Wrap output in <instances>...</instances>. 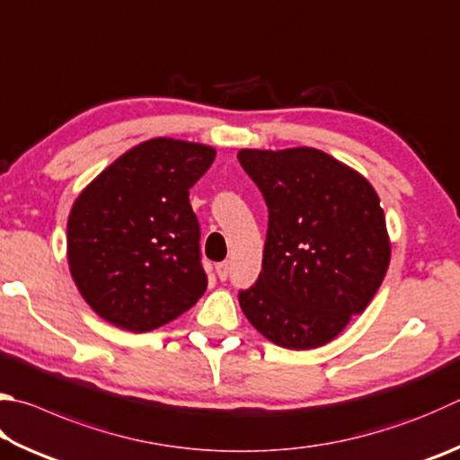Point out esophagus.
<instances>
[{
  "label": "esophagus",
  "instance_id": "1",
  "mask_svg": "<svg viewBox=\"0 0 460 460\" xmlns=\"http://www.w3.org/2000/svg\"><path fill=\"white\" fill-rule=\"evenodd\" d=\"M215 270H217V275H219V279H221V281H225V279L229 278L231 265H229V261H221V263H217V265H215Z\"/></svg>",
  "mask_w": 460,
  "mask_h": 460
}]
</instances>
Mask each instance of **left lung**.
<instances>
[{
  "mask_svg": "<svg viewBox=\"0 0 460 460\" xmlns=\"http://www.w3.org/2000/svg\"><path fill=\"white\" fill-rule=\"evenodd\" d=\"M237 158L270 213L261 273L239 291L241 310L281 348L328 344L386 275L380 199L362 174L317 148H245Z\"/></svg>",
  "mask_w": 460,
  "mask_h": 460,
  "instance_id": "left-lung-1",
  "label": "left lung"
}]
</instances>
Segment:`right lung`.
Instances as JSON below:
<instances>
[{"label": "right lung", "mask_w": 460, "mask_h": 460, "mask_svg": "<svg viewBox=\"0 0 460 460\" xmlns=\"http://www.w3.org/2000/svg\"><path fill=\"white\" fill-rule=\"evenodd\" d=\"M211 146L153 138L82 190L68 219V263L82 297L106 322L143 333L172 322L207 289L201 227L189 189Z\"/></svg>", "instance_id": "add662e5"}]
</instances>
